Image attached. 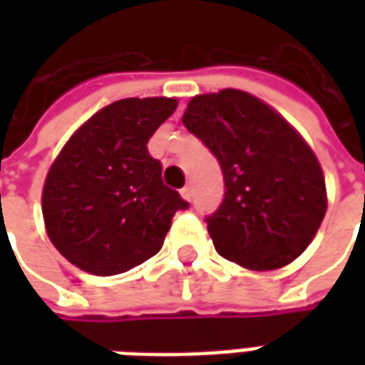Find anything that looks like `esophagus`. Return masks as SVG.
<instances>
[{"label":"esophagus","mask_w":365,"mask_h":365,"mask_svg":"<svg viewBox=\"0 0 365 365\" xmlns=\"http://www.w3.org/2000/svg\"><path fill=\"white\" fill-rule=\"evenodd\" d=\"M180 193H182V197L185 199V201H191V199H193V191H191V185H185V187H182V190H180Z\"/></svg>","instance_id":"1"}]
</instances>
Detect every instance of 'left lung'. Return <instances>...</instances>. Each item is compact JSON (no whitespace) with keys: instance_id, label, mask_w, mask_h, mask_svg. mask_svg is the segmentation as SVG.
<instances>
[{"instance_id":"left-lung-1","label":"left lung","mask_w":365,"mask_h":365,"mask_svg":"<svg viewBox=\"0 0 365 365\" xmlns=\"http://www.w3.org/2000/svg\"><path fill=\"white\" fill-rule=\"evenodd\" d=\"M182 120L225 178V199L205 219L215 250L258 272L295 260L327 213L324 175L303 136L240 90L195 96Z\"/></svg>"}]
</instances>
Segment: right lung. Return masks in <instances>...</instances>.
Instances as JSON below:
<instances>
[{
    "label": "right lung",
    "instance_id": "1",
    "mask_svg": "<svg viewBox=\"0 0 365 365\" xmlns=\"http://www.w3.org/2000/svg\"><path fill=\"white\" fill-rule=\"evenodd\" d=\"M174 97H128L76 130L48 170L43 217L68 262L96 275L128 272L158 252L190 203L162 182L146 144L175 111Z\"/></svg>",
    "mask_w": 365,
    "mask_h": 365
}]
</instances>
